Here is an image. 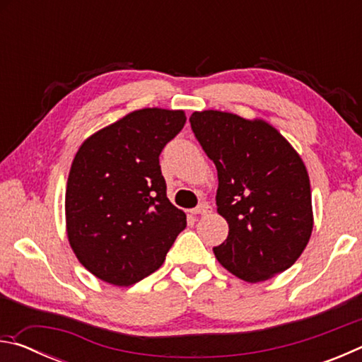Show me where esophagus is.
I'll use <instances>...</instances> for the list:
<instances>
[{"label": "esophagus", "mask_w": 362, "mask_h": 362, "mask_svg": "<svg viewBox=\"0 0 362 362\" xmlns=\"http://www.w3.org/2000/svg\"><path fill=\"white\" fill-rule=\"evenodd\" d=\"M209 212H211V206L207 203H201L198 207L192 209V214H194V216H206V214Z\"/></svg>", "instance_id": "obj_1"}]
</instances>
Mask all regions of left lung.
Masks as SVG:
<instances>
[{
  "label": "left lung",
  "mask_w": 362,
  "mask_h": 362,
  "mask_svg": "<svg viewBox=\"0 0 362 362\" xmlns=\"http://www.w3.org/2000/svg\"><path fill=\"white\" fill-rule=\"evenodd\" d=\"M189 124L217 168V211L230 228L226 240L214 247L217 260L247 283L292 267L313 230L302 158L262 119L206 110L189 116Z\"/></svg>",
  "instance_id": "left-lung-1"
}]
</instances>
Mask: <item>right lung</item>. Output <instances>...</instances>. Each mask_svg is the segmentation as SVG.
<instances>
[{
    "instance_id": "1",
    "label": "right lung",
    "mask_w": 362,
    "mask_h": 362,
    "mask_svg": "<svg viewBox=\"0 0 362 362\" xmlns=\"http://www.w3.org/2000/svg\"><path fill=\"white\" fill-rule=\"evenodd\" d=\"M185 121L182 110H137L90 136L73 159L66 235L81 265L105 283L132 286L156 272L187 226L159 166Z\"/></svg>"
}]
</instances>
